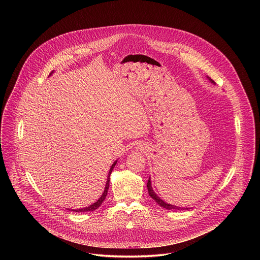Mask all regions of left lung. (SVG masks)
<instances>
[{"instance_id": "left-lung-1", "label": "left lung", "mask_w": 260, "mask_h": 260, "mask_svg": "<svg viewBox=\"0 0 260 260\" xmlns=\"http://www.w3.org/2000/svg\"><path fill=\"white\" fill-rule=\"evenodd\" d=\"M207 78L209 79V81H210L211 83L215 84L212 79H210L209 77H207ZM147 188H148L149 195H150L161 207H163V208H165V209H167V210H189V209H190V208H187V207H178V206H176V205L169 204V203L165 202L164 200H162V199L154 192V190H153V188H152V185H151V179H150V177H149L148 182H147Z\"/></svg>"}]
</instances>
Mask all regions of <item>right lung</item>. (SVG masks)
<instances>
[{
    "mask_svg": "<svg viewBox=\"0 0 260 260\" xmlns=\"http://www.w3.org/2000/svg\"><path fill=\"white\" fill-rule=\"evenodd\" d=\"M53 73V72H52ZM52 73L50 75H52ZM117 164V160L112 164L111 167H110V170H109V173H108V176H107V181H106V185H105V189H104V192L103 194L101 195V197L93 204H91L90 206L88 207H84V208H81V209H69V210H72V211H76V212H88V211H94L96 210L98 207L101 206V204L103 203V201L105 200L106 196H107V193H108V189H109V182H110V175H111L112 171L115 167V165Z\"/></svg>",
    "mask_w": 260,
    "mask_h": 260,
    "instance_id": "1",
    "label": "right lung"
}]
</instances>
